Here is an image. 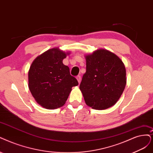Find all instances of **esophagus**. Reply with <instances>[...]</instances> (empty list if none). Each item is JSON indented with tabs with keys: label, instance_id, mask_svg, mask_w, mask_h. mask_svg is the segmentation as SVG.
<instances>
[{
	"label": "esophagus",
	"instance_id": "34e87169",
	"mask_svg": "<svg viewBox=\"0 0 153 153\" xmlns=\"http://www.w3.org/2000/svg\"><path fill=\"white\" fill-rule=\"evenodd\" d=\"M76 79H77V80L78 82L80 84V82H81V76H77L76 77Z\"/></svg>",
	"mask_w": 153,
	"mask_h": 153
}]
</instances>
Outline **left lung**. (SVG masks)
<instances>
[{"label": "left lung", "mask_w": 153, "mask_h": 153, "mask_svg": "<svg viewBox=\"0 0 153 153\" xmlns=\"http://www.w3.org/2000/svg\"><path fill=\"white\" fill-rule=\"evenodd\" d=\"M85 58L86 72L79 86L85 103L95 110L108 108L117 102L125 89V65L117 55L103 48Z\"/></svg>", "instance_id": "obj_1"}]
</instances>
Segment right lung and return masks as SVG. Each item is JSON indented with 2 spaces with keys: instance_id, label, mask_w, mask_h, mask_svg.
<instances>
[{
  "instance_id": "obj_1",
  "label": "right lung",
  "mask_w": 153,
  "mask_h": 153,
  "mask_svg": "<svg viewBox=\"0 0 153 153\" xmlns=\"http://www.w3.org/2000/svg\"><path fill=\"white\" fill-rule=\"evenodd\" d=\"M70 53L59 48L48 50L33 60L28 72V87L35 101L49 110L64 106L73 86L78 85L62 61Z\"/></svg>"
}]
</instances>
